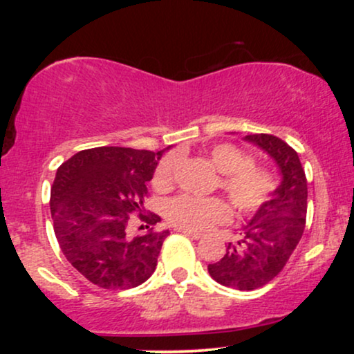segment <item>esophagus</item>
<instances>
[{
	"mask_svg": "<svg viewBox=\"0 0 354 354\" xmlns=\"http://www.w3.org/2000/svg\"><path fill=\"white\" fill-rule=\"evenodd\" d=\"M178 231H180V233H183V234H186V236L193 238V239H201L203 238V234L198 233V231H191V230H186V228H178Z\"/></svg>",
	"mask_w": 354,
	"mask_h": 354,
	"instance_id": "obj_1",
	"label": "esophagus"
}]
</instances>
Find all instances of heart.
Wrapping results in <instances>:
<instances>
[{
  "label": "heart",
  "mask_w": 354,
  "mask_h": 354,
  "mask_svg": "<svg viewBox=\"0 0 354 354\" xmlns=\"http://www.w3.org/2000/svg\"><path fill=\"white\" fill-rule=\"evenodd\" d=\"M211 165L216 168L219 188L226 193L231 205L241 213H253L265 205L274 188L273 174L261 166L253 165L248 153L238 146L219 143L208 151ZM174 156L168 154L154 169L153 185L166 188L171 181ZM165 216L174 226L186 230H206L211 225L226 221L230 209L219 198H200L193 194H178L165 203Z\"/></svg>",
  "instance_id": "1"
}]
</instances>
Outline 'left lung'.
<instances>
[{
	"label": "left lung",
	"mask_w": 354,
	"mask_h": 354,
	"mask_svg": "<svg viewBox=\"0 0 354 354\" xmlns=\"http://www.w3.org/2000/svg\"><path fill=\"white\" fill-rule=\"evenodd\" d=\"M278 166L281 181L254 216L239 230L236 243L208 273L223 286L251 291L278 276L303 236L308 209V183L298 153L273 135H248Z\"/></svg>",
	"instance_id": "1"
}]
</instances>
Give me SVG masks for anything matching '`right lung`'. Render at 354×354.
<instances>
[{
	"label": "right lung",
	"mask_w": 354,
	"mask_h": 354,
	"mask_svg": "<svg viewBox=\"0 0 354 354\" xmlns=\"http://www.w3.org/2000/svg\"><path fill=\"white\" fill-rule=\"evenodd\" d=\"M163 153L100 146L76 153L56 171L50 200L56 239L71 266L96 286L128 290L156 270L169 231L151 228L129 238L126 226L133 213H140L146 228L161 221L141 213L146 185Z\"/></svg>",
	"instance_id": "obj_1"
}]
</instances>
